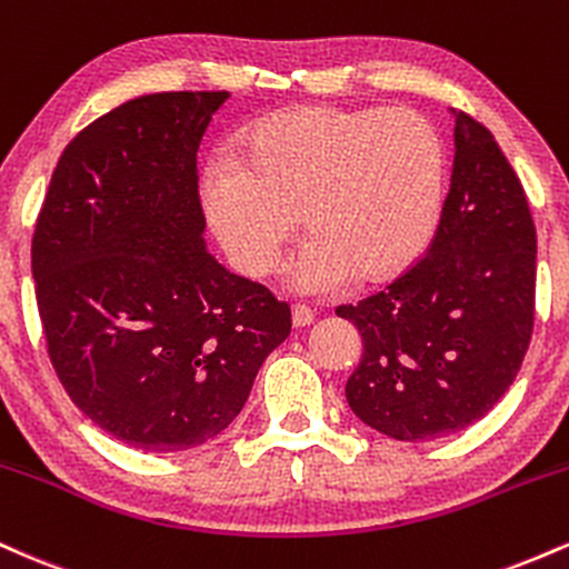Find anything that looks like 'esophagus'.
I'll use <instances>...</instances> for the list:
<instances>
[{"mask_svg":"<svg viewBox=\"0 0 569 569\" xmlns=\"http://www.w3.org/2000/svg\"><path fill=\"white\" fill-rule=\"evenodd\" d=\"M312 321H316V316H312L310 307H305V305L291 307V323L297 326V329H305V326H310Z\"/></svg>","mask_w":569,"mask_h":569,"instance_id":"34e87169","label":"esophagus"}]
</instances>
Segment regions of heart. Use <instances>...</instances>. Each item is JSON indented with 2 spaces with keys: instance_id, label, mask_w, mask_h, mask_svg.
<instances>
[{
  "instance_id": "b5f03b06",
  "label": "heart",
  "mask_w": 569,
  "mask_h": 569,
  "mask_svg": "<svg viewBox=\"0 0 569 569\" xmlns=\"http://www.w3.org/2000/svg\"><path fill=\"white\" fill-rule=\"evenodd\" d=\"M202 211L240 272L262 278L299 227L289 267L299 293L323 297L390 280L422 257L441 217L443 147L411 109L305 107L257 122L238 154L202 168Z\"/></svg>"
}]
</instances>
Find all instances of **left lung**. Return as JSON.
Masks as SVG:
<instances>
[{
    "mask_svg": "<svg viewBox=\"0 0 569 569\" xmlns=\"http://www.w3.org/2000/svg\"><path fill=\"white\" fill-rule=\"evenodd\" d=\"M452 184L426 259L337 307L363 339L345 396L369 428L430 441L473 426L511 388L535 321L538 238L495 136L455 112Z\"/></svg>",
    "mask_w": 569,
    "mask_h": 569,
    "instance_id": "left-lung-1",
    "label": "left lung"
}]
</instances>
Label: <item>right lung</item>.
I'll use <instances>...</instances> for the list:
<instances>
[{"mask_svg":"<svg viewBox=\"0 0 569 569\" xmlns=\"http://www.w3.org/2000/svg\"><path fill=\"white\" fill-rule=\"evenodd\" d=\"M230 98L154 93L80 130L58 160L31 272L71 401L143 452H184L243 409L291 310L208 253L198 147Z\"/></svg>","mask_w":569,"mask_h":569,"instance_id":"1","label":"right lung"}]
</instances>
